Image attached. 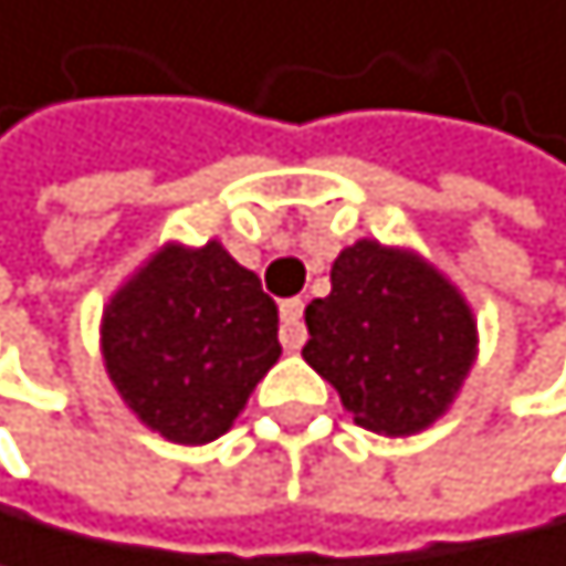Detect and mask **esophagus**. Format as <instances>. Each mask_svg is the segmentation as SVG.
I'll use <instances>...</instances> for the list:
<instances>
[{"instance_id":"34e87169","label":"esophagus","mask_w":566,"mask_h":566,"mask_svg":"<svg viewBox=\"0 0 566 566\" xmlns=\"http://www.w3.org/2000/svg\"><path fill=\"white\" fill-rule=\"evenodd\" d=\"M303 343H306L303 300H285L281 303V346H285V350H300Z\"/></svg>"}]
</instances>
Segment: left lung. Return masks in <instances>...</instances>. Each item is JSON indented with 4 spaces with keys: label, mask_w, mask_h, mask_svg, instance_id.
<instances>
[{
    "label": "left lung",
    "mask_w": 566,
    "mask_h": 566,
    "mask_svg": "<svg viewBox=\"0 0 566 566\" xmlns=\"http://www.w3.org/2000/svg\"><path fill=\"white\" fill-rule=\"evenodd\" d=\"M303 357L354 422L411 437L451 408L476 360L462 292L408 249L354 241L332 263V292L306 306Z\"/></svg>",
    "instance_id": "obj_1"
}]
</instances>
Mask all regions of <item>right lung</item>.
Returning a JSON list of instances; mask_svg holds the SVG:
<instances>
[{"instance_id": "1", "label": "right lung", "mask_w": 566, "mask_h": 566, "mask_svg": "<svg viewBox=\"0 0 566 566\" xmlns=\"http://www.w3.org/2000/svg\"><path fill=\"white\" fill-rule=\"evenodd\" d=\"M104 368L144 426L209 444L281 357L277 306L220 241L161 245L104 306Z\"/></svg>"}]
</instances>
